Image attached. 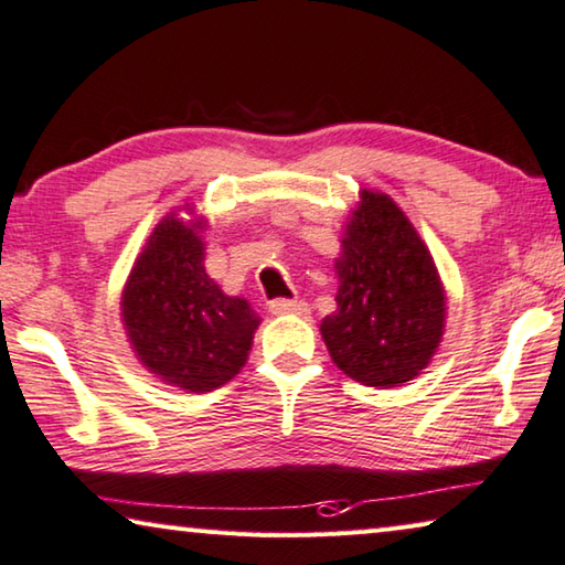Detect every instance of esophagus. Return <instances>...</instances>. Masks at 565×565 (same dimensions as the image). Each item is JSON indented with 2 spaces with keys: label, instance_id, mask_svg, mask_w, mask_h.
Wrapping results in <instances>:
<instances>
[{
  "label": "esophagus",
  "instance_id": "1",
  "mask_svg": "<svg viewBox=\"0 0 565 565\" xmlns=\"http://www.w3.org/2000/svg\"><path fill=\"white\" fill-rule=\"evenodd\" d=\"M268 311L274 317H284V315H297V317H307L309 315V303L299 301V299H274L268 303Z\"/></svg>",
  "mask_w": 565,
  "mask_h": 565
}]
</instances>
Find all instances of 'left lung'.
Segmentation results:
<instances>
[{
    "instance_id": "obj_1",
    "label": "left lung",
    "mask_w": 565,
    "mask_h": 565,
    "mask_svg": "<svg viewBox=\"0 0 565 565\" xmlns=\"http://www.w3.org/2000/svg\"><path fill=\"white\" fill-rule=\"evenodd\" d=\"M334 271L337 311L319 324L331 362L366 387L415 380L443 342L447 297L433 254L387 193L362 188Z\"/></svg>"
}]
</instances>
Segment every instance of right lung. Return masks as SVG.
Masks as SVG:
<instances>
[{
  "label": "right lung",
  "instance_id": "right-lung-1",
  "mask_svg": "<svg viewBox=\"0 0 565 565\" xmlns=\"http://www.w3.org/2000/svg\"><path fill=\"white\" fill-rule=\"evenodd\" d=\"M205 231L209 221L191 203L160 218L120 297L138 362L163 384L195 395L236 377L262 324L244 297H228L205 274Z\"/></svg>",
  "mask_w": 565,
  "mask_h": 565
}]
</instances>
